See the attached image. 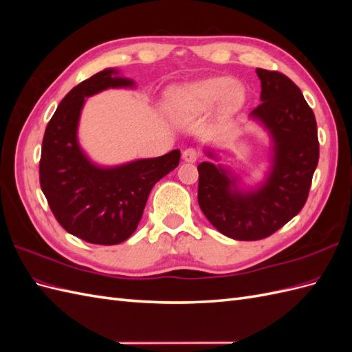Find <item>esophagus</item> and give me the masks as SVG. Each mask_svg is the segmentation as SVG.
Segmentation results:
<instances>
[{"label": "esophagus", "instance_id": "obj_1", "mask_svg": "<svg viewBox=\"0 0 352 352\" xmlns=\"http://www.w3.org/2000/svg\"><path fill=\"white\" fill-rule=\"evenodd\" d=\"M198 158H199V151L197 148H186L184 151V160L188 163H194Z\"/></svg>", "mask_w": 352, "mask_h": 352}]
</instances>
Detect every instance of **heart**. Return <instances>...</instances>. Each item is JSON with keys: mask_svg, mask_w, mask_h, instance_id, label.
<instances>
[{"mask_svg": "<svg viewBox=\"0 0 352 352\" xmlns=\"http://www.w3.org/2000/svg\"><path fill=\"white\" fill-rule=\"evenodd\" d=\"M221 98L228 110L238 109L245 100V91L232 78H212L168 91L167 107L177 114H194L211 109Z\"/></svg>", "mask_w": 352, "mask_h": 352, "instance_id": "heart-1", "label": "heart"}]
</instances>
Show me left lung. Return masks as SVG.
<instances>
[{
    "instance_id": "left-lung-1",
    "label": "left lung",
    "mask_w": 352,
    "mask_h": 352,
    "mask_svg": "<svg viewBox=\"0 0 352 352\" xmlns=\"http://www.w3.org/2000/svg\"><path fill=\"white\" fill-rule=\"evenodd\" d=\"M261 102L251 113L274 141L273 168L254 192H241L226 170L212 163L198 166V204L223 235L238 241L264 239L300 212L310 192L318 163L317 123L301 89L276 70H255Z\"/></svg>"
}]
</instances>
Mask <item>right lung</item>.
Returning a JSON list of instances; mask_svg holds the SVG:
<instances>
[{
  "instance_id": "1",
  "label": "right lung",
  "mask_w": 352,
  "mask_h": 352,
  "mask_svg": "<svg viewBox=\"0 0 352 352\" xmlns=\"http://www.w3.org/2000/svg\"><path fill=\"white\" fill-rule=\"evenodd\" d=\"M102 70L74 87L47 124L39 184L60 226L89 243L116 245L138 228L153 186L177 167L180 151L136 160L114 168L94 166L80 151L76 131L85 98L107 88L132 87L131 79Z\"/></svg>"
}]
</instances>
